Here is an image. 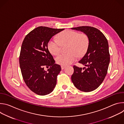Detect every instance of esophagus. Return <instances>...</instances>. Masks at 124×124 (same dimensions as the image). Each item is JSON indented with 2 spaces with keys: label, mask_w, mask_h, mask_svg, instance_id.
Masks as SVG:
<instances>
[{
  "label": "esophagus",
  "mask_w": 124,
  "mask_h": 124,
  "mask_svg": "<svg viewBox=\"0 0 124 124\" xmlns=\"http://www.w3.org/2000/svg\"><path fill=\"white\" fill-rule=\"evenodd\" d=\"M61 69H62V70H64L65 68H66V66H64V65H61Z\"/></svg>",
  "instance_id": "34e87169"
}]
</instances>
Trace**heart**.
Masks as SVG:
<instances>
[{"instance_id": "1", "label": "heart", "mask_w": 124, "mask_h": 124, "mask_svg": "<svg viewBox=\"0 0 124 124\" xmlns=\"http://www.w3.org/2000/svg\"><path fill=\"white\" fill-rule=\"evenodd\" d=\"M89 39L85 34H80L73 30H65L56 38L50 39L47 43V48L53 55H57L61 52L62 45H68V54H61L56 57V62L61 65H67L76 61L79 57L83 56L87 50Z\"/></svg>"}]
</instances>
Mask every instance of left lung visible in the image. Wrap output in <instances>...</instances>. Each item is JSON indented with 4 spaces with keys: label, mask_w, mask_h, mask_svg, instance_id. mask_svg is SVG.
<instances>
[{
    "label": "left lung",
    "mask_w": 124,
    "mask_h": 124,
    "mask_svg": "<svg viewBox=\"0 0 124 124\" xmlns=\"http://www.w3.org/2000/svg\"><path fill=\"white\" fill-rule=\"evenodd\" d=\"M71 29L83 32L89 39L87 52L78 62L87 67L74 66L71 79L79 90L91 92L99 87L107 74L110 62L108 42L103 34L95 27L82 26Z\"/></svg>",
    "instance_id": "8db88e82"
}]
</instances>
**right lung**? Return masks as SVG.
Listing matches in <instances>:
<instances>
[{"label": "right lung", "mask_w": 124, "mask_h": 124, "mask_svg": "<svg viewBox=\"0 0 124 124\" xmlns=\"http://www.w3.org/2000/svg\"><path fill=\"white\" fill-rule=\"evenodd\" d=\"M64 29L39 26L30 32L24 38L19 57L23 79L29 89L37 95L44 96L54 90L61 66L48 48L49 40ZM50 67L47 71L44 67Z\"/></svg>", "instance_id": "obj_1"}]
</instances>
